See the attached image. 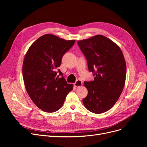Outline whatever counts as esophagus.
Instances as JSON below:
<instances>
[{
	"instance_id": "1",
	"label": "esophagus",
	"mask_w": 147,
	"mask_h": 147,
	"mask_svg": "<svg viewBox=\"0 0 147 147\" xmlns=\"http://www.w3.org/2000/svg\"><path fill=\"white\" fill-rule=\"evenodd\" d=\"M82 81L80 80H77L74 83V86L76 88H79V87H80L82 86Z\"/></svg>"
}]
</instances>
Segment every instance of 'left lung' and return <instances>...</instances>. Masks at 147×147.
Masks as SVG:
<instances>
[{"instance_id": "1", "label": "left lung", "mask_w": 147, "mask_h": 147, "mask_svg": "<svg viewBox=\"0 0 147 147\" xmlns=\"http://www.w3.org/2000/svg\"><path fill=\"white\" fill-rule=\"evenodd\" d=\"M94 80L84 82L88 95L83 103L92 113L101 114L114 105L124 88L126 64L119 46L102 35L79 40Z\"/></svg>"}]
</instances>
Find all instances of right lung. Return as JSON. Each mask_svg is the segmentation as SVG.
I'll return each mask as SVG.
<instances>
[{
    "mask_svg": "<svg viewBox=\"0 0 147 147\" xmlns=\"http://www.w3.org/2000/svg\"><path fill=\"white\" fill-rule=\"evenodd\" d=\"M75 40H66L57 36L46 34L40 37L28 48L22 64V76L27 94L34 104L42 110L53 113L63 105L65 98L73 90L63 73L56 69L64 53Z\"/></svg>",
    "mask_w": 147,
    "mask_h": 147,
    "instance_id": "right-lung-1",
    "label": "right lung"
}]
</instances>
